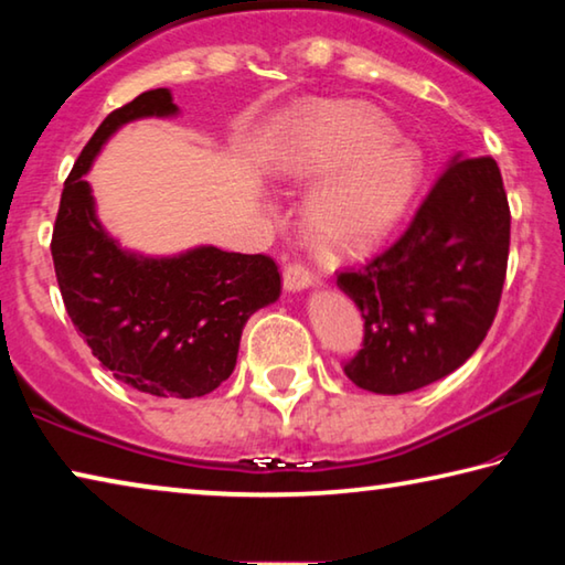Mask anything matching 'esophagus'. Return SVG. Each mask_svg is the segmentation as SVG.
Returning a JSON list of instances; mask_svg holds the SVG:
<instances>
[{
  "label": "esophagus",
  "mask_w": 565,
  "mask_h": 565,
  "mask_svg": "<svg viewBox=\"0 0 565 565\" xmlns=\"http://www.w3.org/2000/svg\"><path fill=\"white\" fill-rule=\"evenodd\" d=\"M313 284L311 271L301 264H289L284 271V289L286 291H303Z\"/></svg>",
  "instance_id": "34e87169"
}]
</instances>
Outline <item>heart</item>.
Wrapping results in <instances>:
<instances>
[{"mask_svg":"<svg viewBox=\"0 0 565 565\" xmlns=\"http://www.w3.org/2000/svg\"><path fill=\"white\" fill-rule=\"evenodd\" d=\"M284 169L317 181L303 206L311 236L333 252H356L384 238L414 199L424 159L394 137L379 109L363 102H327L294 127Z\"/></svg>","mask_w":565,"mask_h":565,"instance_id":"b5f03b06","label":"heart"}]
</instances>
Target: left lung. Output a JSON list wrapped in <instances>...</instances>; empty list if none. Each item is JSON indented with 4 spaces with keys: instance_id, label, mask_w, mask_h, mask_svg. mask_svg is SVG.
I'll return each mask as SVG.
<instances>
[{
    "instance_id": "8db88e82",
    "label": "left lung",
    "mask_w": 565,
    "mask_h": 565,
    "mask_svg": "<svg viewBox=\"0 0 565 565\" xmlns=\"http://www.w3.org/2000/svg\"><path fill=\"white\" fill-rule=\"evenodd\" d=\"M511 212L491 157L451 164L398 242L337 286L359 306L363 349L343 374L396 396L456 371L489 333L509 264Z\"/></svg>"
}]
</instances>
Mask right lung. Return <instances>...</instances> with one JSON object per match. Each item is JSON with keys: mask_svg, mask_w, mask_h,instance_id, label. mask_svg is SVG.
<instances>
[{"mask_svg": "<svg viewBox=\"0 0 565 565\" xmlns=\"http://www.w3.org/2000/svg\"><path fill=\"white\" fill-rule=\"evenodd\" d=\"M177 114L169 89H151L99 124L64 181L52 259L66 313L114 379L149 396L196 398L232 376L248 317L279 299V269L264 254L212 244L171 256L124 248L84 179L124 124Z\"/></svg>", "mask_w": 565, "mask_h": 565, "instance_id": "right-lung-1", "label": "right lung"}]
</instances>
